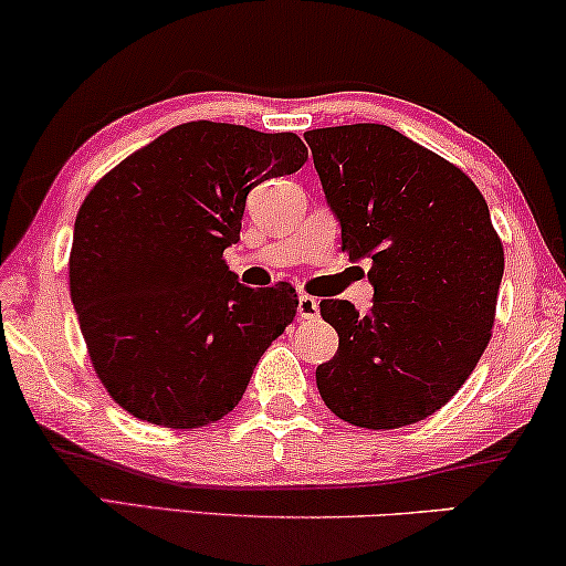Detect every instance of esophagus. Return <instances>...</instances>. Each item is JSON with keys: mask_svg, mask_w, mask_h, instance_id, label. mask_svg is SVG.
<instances>
[{"mask_svg": "<svg viewBox=\"0 0 566 566\" xmlns=\"http://www.w3.org/2000/svg\"><path fill=\"white\" fill-rule=\"evenodd\" d=\"M317 313H321V300L310 297V294H300L297 297V315L302 321H315Z\"/></svg>", "mask_w": 566, "mask_h": 566, "instance_id": "esophagus-1", "label": "esophagus"}]
</instances>
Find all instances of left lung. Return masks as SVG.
<instances>
[{
    "label": "left lung",
    "instance_id": "left-lung-1",
    "mask_svg": "<svg viewBox=\"0 0 566 566\" xmlns=\"http://www.w3.org/2000/svg\"><path fill=\"white\" fill-rule=\"evenodd\" d=\"M348 259H369L374 302L323 300L338 352L323 402L361 428L418 423L457 395L488 348L503 243L474 181L402 133L359 123L307 130Z\"/></svg>",
    "mask_w": 566,
    "mask_h": 566
}]
</instances>
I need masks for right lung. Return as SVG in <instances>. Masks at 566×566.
<instances>
[{"label": "right lung", "mask_w": 566, "mask_h": 566, "mask_svg": "<svg viewBox=\"0 0 566 566\" xmlns=\"http://www.w3.org/2000/svg\"><path fill=\"white\" fill-rule=\"evenodd\" d=\"M305 161L294 133L197 120L135 150L86 195L71 302L94 371L130 416L197 428L241 400L297 294L286 282L241 284L222 251L241 241L251 189Z\"/></svg>", "instance_id": "1"}]
</instances>
